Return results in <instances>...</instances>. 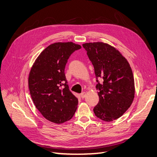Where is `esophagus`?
Returning a JSON list of instances; mask_svg holds the SVG:
<instances>
[{"instance_id":"obj_1","label":"esophagus","mask_w":157,"mask_h":157,"mask_svg":"<svg viewBox=\"0 0 157 157\" xmlns=\"http://www.w3.org/2000/svg\"><path fill=\"white\" fill-rule=\"evenodd\" d=\"M80 96H81V98H84L86 96V92H83L80 94Z\"/></svg>"}]
</instances>
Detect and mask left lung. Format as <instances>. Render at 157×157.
Listing matches in <instances>:
<instances>
[{
	"mask_svg": "<svg viewBox=\"0 0 157 157\" xmlns=\"http://www.w3.org/2000/svg\"><path fill=\"white\" fill-rule=\"evenodd\" d=\"M82 46L95 70L99 102L93 109L97 117L111 122L121 117L133 102L135 82L132 70L126 58L108 44L98 42Z\"/></svg>",
	"mask_w": 157,
	"mask_h": 157,
	"instance_id": "8db88e82",
	"label": "left lung"
}]
</instances>
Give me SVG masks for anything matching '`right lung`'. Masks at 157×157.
Here are the masks:
<instances>
[{"mask_svg":"<svg viewBox=\"0 0 157 157\" xmlns=\"http://www.w3.org/2000/svg\"><path fill=\"white\" fill-rule=\"evenodd\" d=\"M81 48L73 42H56L42 52L31 67L28 84L36 109L50 122L64 123L73 117L78 99L70 91L64 73L70 55Z\"/></svg>","mask_w":157,"mask_h":157,"instance_id":"1","label":"right lung"}]
</instances>
